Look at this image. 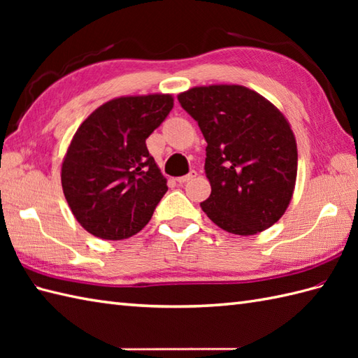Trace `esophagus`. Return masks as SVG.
<instances>
[{
	"label": "esophagus",
	"mask_w": 358,
	"mask_h": 358,
	"mask_svg": "<svg viewBox=\"0 0 358 358\" xmlns=\"http://www.w3.org/2000/svg\"><path fill=\"white\" fill-rule=\"evenodd\" d=\"M196 177V172L195 171H191L189 172L187 175H183V177H180V178H177V181L180 185H185V183H187V181H191V180H194Z\"/></svg>",
	"instance_id": "esophagus-1"
}]
</instances>
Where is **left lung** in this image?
Segmentation results:
<instances>
[{
  "label": "left lung",
  "mask_w": 358,
  "mask_h": 358,
  "mask_svg": "<svg viewBox=\"0 0 358 358\" xmlns=\"http://www.w3.org/2000/svg\"><path fill=\"white\" fill-rule=\"evenodd\" d=\"M178 101L206 140L212 192L201 209L222 229L254 235L285 214L296 178V144L275 106L243 86L194 87Z\"/></svg>",
  "instance_id": "left-lung-1"
}]
</instances>
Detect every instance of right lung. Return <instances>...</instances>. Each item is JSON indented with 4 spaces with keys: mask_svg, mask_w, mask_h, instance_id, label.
<instances>
[{
    "mask_svg": "<svg viewBox=\"0 0 358 358\" xmlns=\"http://www.w3.org/2000/svg\"><path fill=\"white\" fill-rule=\"evenodd\" d=\"M172 108L171 95L115 98L90 113L75 132L62 185L72 214L87 232L123 240L149 223L167 181L146 140Z\"/></svg>",
    "mask_w": 358,
    "mask_h": 358,
    "instance_id": "right-lung-1",
    "label": "right lung"
}]
</instances>
